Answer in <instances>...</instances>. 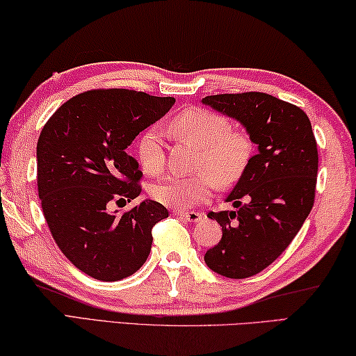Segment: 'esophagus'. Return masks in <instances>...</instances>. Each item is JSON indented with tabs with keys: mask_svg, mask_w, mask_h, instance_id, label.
<instances>
[{
	"mask_svg": "<svg viewBox=\"0 0 356 356\" xmlns=\"http://www.w3.org/2000/svg\"><path fill=\"white\" fill-rule=\"evenodd\" d=\"M178 214L181 219L189 220V222H199V220L203 219V214L202 213H197V211H191V213H184V211H179V213H175Z\"/></svg>",
	"mask_w": 356,
	"mask_h": 356,
	"instance_id": "34e87169",
	"label": "esophagus"
}]
</instances>
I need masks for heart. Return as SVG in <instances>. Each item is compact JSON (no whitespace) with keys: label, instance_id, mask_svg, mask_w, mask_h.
<instances>
[{"label":"heart","instance_id":"obj_1","mask_svg":"<svg viewBox=\"0 0 356 356\" xmlns=\"http://www.w3.org/2000/svg\"><path fill=\"white\" fill-rule=\"evenodd\" d=\"M168 131L200 148L195 168L202 172L191 177H168L151 186V197L162 205L178 209L199 205L211 195L213 181L219 188H229L246 170L252 142L246 132L232 129L229 120L220 113L203 107L184 108L170 120ZM137 159L149 175L164 170L161 136L153 127L140 136Z\"/></svg>","mask_w":356,"mask_h":356}]
</instances>
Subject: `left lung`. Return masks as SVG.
<instances>
[{"instance_id": "8db88e82", "label": "left lung", "mask_w": 356, "mask_h": 356, "mask_svg": "<svg viewBox=\"0 0 356 356\" xmlns=\"http://www.w3.org/2000/svg\"><path fill=\"white\" fill-rule=\"evenodd\" d=\"M202 102L240 121L259 148L227 197L235 209L208 213L222 227V238L205 254V264L218 275L250 277L287 249L309 216L317 142L300 107L266 92L214 95Z\"/></svg>"}]
</instances>
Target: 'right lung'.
<instances>
[{"mask_svg":"<svg viewBox=\"0 0 356 356\" xmlns=\"http://www.w3.org/2000/svg\"><path fill=\"white\" fill-rule=\"evenodd\" d=\"M175 97L110 88L64 102L38 140V191L51 236L72 265L99 281H121L147 261L151 229L168 218L143 200L118 214L108 208L137 199L142 172L126 153L140 132L161 120Z\"/></svg>","mask_w":356,"mask_h":356,"instance_id":"right-lung-1","label":"right lung"}]
</instances>
